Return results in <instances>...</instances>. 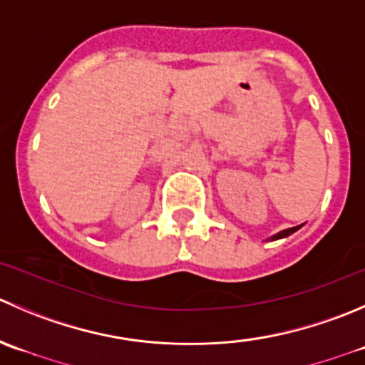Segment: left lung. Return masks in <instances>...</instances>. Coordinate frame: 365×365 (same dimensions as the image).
Listing matches in <instances>:
<instances>
[{
	"label": "left lung",
	"mask_w": 365,
	"mask_h": 365,
	"mask_svg": "<svg viewBox=\"0 0 365 365\" xmlns=\"http://www.w3.org/2000/svg\"><path fill=\"white\" fill-rule=\"evenodd\" d=\"M299 228H302V226H294V228L282 230V232H278V233H274V235H271V237H269L267 240H278V239H285V237H289V235H292V233H294V232H298Z\"/></svg>",
	"instance_id": "obj_1"
}]
</instances>
